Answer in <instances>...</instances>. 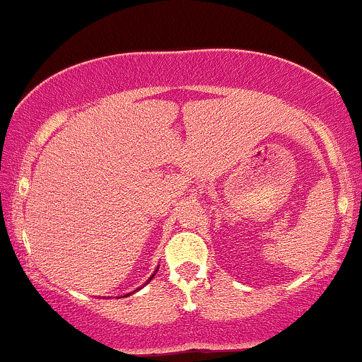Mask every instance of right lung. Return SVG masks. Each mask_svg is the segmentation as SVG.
<instances>
[{
  "label": "right lung",
  "instance_id": "right-lung-1",
  "mask_svg": "<svg viewBox=\"0 0 362 362\" xmlns=\"http://www.w3.org/2000/svg\"><path fill=\"white\" fill-rule=\"evenodd\" d=\"M158 269H159V267H158ZM158 269H156V271H154V274H152V276L149 277V281H152V277H154V276H156V272H158ZM149 281H147V283H149ZM147 283H146V284H147ZM135 291H139V290H135ZM135 291H133V293H135ZM128 295H130V293H128ZM128 295H127V296H128Z\"/></svg>",
  "mask_w": 362,
  "mask_h": 362
}]
</instances>
